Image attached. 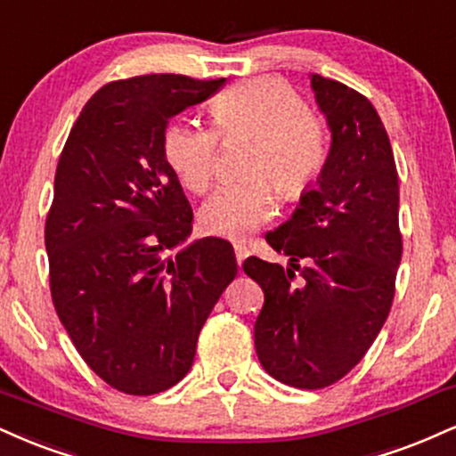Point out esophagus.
Masks as SVG:
<instances>
[{
    "instance_id": "1",
    "label": "esophagus",
    "mask_w": 456,
    "mask_h": 456,
    "mask_svg": "<svg viewBox=\"0 0 456 456\" xmlns=\"http://www.w3.org/2000/svg\"><path fill=\"white\" fill-rule=\"evenodd\" d=\"M233 250H235V259H238V265L242 267L244 259H246V256H248V248H246L244 244H235Z\"/></svg>"
}]
</instances>
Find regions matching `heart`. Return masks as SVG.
Here are the masks:
<instances>
[{
  "mask_svg": "<svg viewBox=\"0 0 456 456\" xmlns=\"http://www.w3.org/2000/svg\"><path fill=\"white\" fill-rule=\"evenodd\" d=\"M212 129L174 123L163 135V155L184 189L206 193L216 174L218 140L248 138L242 180L218 186L201 206L206 233L240 240L273 214V186L297 200L321 175L329 155L325 120L304 108L287 82L250 78L224 89L210 106Z\"/></svg>",
  "mask_w": 456,
  "mask_h": 456,
  "instance_id": "obj_1",
  "label": "heart"
}]
</instances>
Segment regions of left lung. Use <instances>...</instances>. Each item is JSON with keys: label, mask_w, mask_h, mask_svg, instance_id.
Returning a JSON list of instances; mask_svg holds the SVG:
<instances>
[{"label": "left lung", "mask_w": 456, "mask_h": 456, "mask_svg": "<svg viewBox=\"0 0 456 456\" xmlns=\"http://www.w3.org/2000/svg\"><path fill=\"white\" fill-rule=\"evenodd\" d=\"M331 131L316 184L287 223L267 232L284 270L256 256L244 272L265 293L255 348L267 374L295 388H325L363 359L391 312L402 261L399 178L376 108L338 80L310 76ZM305 282L295 285L293 269Z\"/></svg>", "instance_id": "8db88e82"}]
</instances>
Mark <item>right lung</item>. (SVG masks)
I'll return each instance as SVG.
<instances>
[{
  "instance_id": "right-lung-1",
  "label": "right lung",
  "mask_w": 456,
  "mask_h": 456,
  "mask_svg": "<svg viewBox=\"0 0 456 456\" xmlns=\"http://www.w3.org/2000/svg\"><path fill=\"white\" fill-rule=\"evenodd\" d=\"M224 85L148 74L102 86L69 131L44 242L59 321L85 363L127 395L189 374L197 338L238 276L233 246L204 238L169 256L193 210L163 155L169 118Z\"/></svg>"
}]
</instances>
